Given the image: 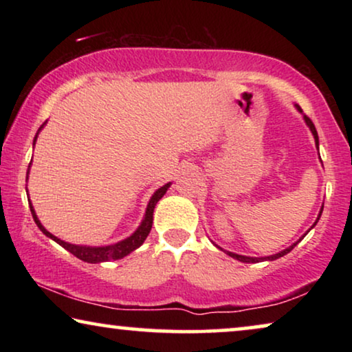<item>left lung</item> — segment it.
I'll use <instances>...</instances> for the list:
<instances>
[{
    "instance_id": "1",
    "label": "left lung",
    "mask_w": 352,
    "mask_h": 352,
    "mask_svg": "<svg viewBox=\"0 0 352 352\" xmlns=\"http://www.w3.org/2000/svg\"><path fill=\"white\" fill-rule=\"evenodd\" d=\"M295 107L300 110V112L302 113V110H301V107L300 105H296L295 104ZM302 118H305V122H306V124L307 126H309V129H311V133H312V136H314V139H316V146H317V148H319V136H317V131H316V126H314V123L311 122V118L309 117H306V115H302ZM322 210H324V206H322L320 208V213H319V216H317V221H319V218H320V214H322ZM317 221L314 223V226L317 224ZM314 226H312V228H314ZM311 228V229H312ZM307 232H309V230H307ZM306 235V234H305ZM305 235H302V237H305ZM301 237V239H302ZM300 239V240H301ZM300 240H298V242H300ZM296 242V243H298ZM296 243H293L292 247H288V248H285V250H282L280 253H276V254H271V256H264V258H252V256H243V254H237V253H232V252H226V250H223L221 247H218V245H216V247H218L219 250H223L224 253H228L230 258H234V259H239V261H242V263H259V261H264V259H269V261H274V259H277V258H282V256H285L287 253H290L293 248L296 247Z\"/></svg>"
}]
</instances>
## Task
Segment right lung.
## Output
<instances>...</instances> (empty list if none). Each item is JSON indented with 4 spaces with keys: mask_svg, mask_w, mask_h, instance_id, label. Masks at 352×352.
<instances>
[{
    "mask_svg": "<svg viewBox=\"0 0 352 352\" xmlns=\"http://www.w3.org/2000/svg\"><path fill=\"white\" fill-rule=\"evenodd\" d=\"M46 122L41 124L40 129L45 126ZM40 129H38V133H40ZM38 133L35 139H33V146H35L36 142V138H38ZM32 165V162H30ZM27 179H28V171H27ZM171 182H168V184H165L163 187H160V189H157L155 192H153V195L151 197V200H148V205L146 208V214H144V219L142 223L139 228L134 230V234L129 235L128 239L122 240V242L118 243H113V245H107V247H86V245H74V243H69V242H64V240L57 239L56 235H52L51 232H47V230L45 229V226H43L40 223V219H38V216L35 213V210H33V205L32 201H28V205H30V211H32V216L33 219H35V223L38 228H40V230L43 234L46 235V237H50L54 240V242H57L60 245V247H64L67 252H70L74 256H76L78 259H81V261L85 263H104V261H110V259H122L126 256V254H129L131 252H134V250L141 247V245L144 243V240L147 239L148 232H151L152 229V223H153V208H155L157 201L162 199L163 195L166 194V190L170 189Z\"/></svg>",
    "mask_w": 352,
    "mask_h": 352,
    "instance_id": "1",
    "label": "right lung"
}]
</instances>
